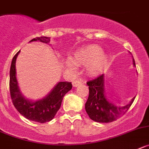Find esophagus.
<instances>
[{
	"label": "esophagus",
	"mask_w": 149,
	"mask_h": 149,
	"mask_svg": "<svg viewBox=\"0 0 149 149\" xmlns=\"http://www.w3.org/2000/svg\"><path fill=\"white\" fill-rule=\"evenodd\" d=\"M81 84V81L79 80H74L73 82H72V86H73L74 87H77L79 85H80Z\"/></svg>",
	"instance_id": "obj_1"
}]
</instances>
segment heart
<instances>
[{
	"label": "heart",
	"mask_w": 149,
	"mask_h": 149,
	"mask_svg": "<svg viewBox=\"0 0 149 149\" xmlns=\"http://www.w3.org/2000/svg\"><path fill=\"white\" fill-rule=\"evenodd\" d=\"M108 61L107 55L103 52L101 47L97 45H90L76 52L72 60L66 59L65 65L71 70H75V64L86 65L88 73L95 76L106 69Z\"/></svg>",
	"instance_id": "obj_1"
}]
</instances>
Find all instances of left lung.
<instances>
[{
  "instance_id": "1",
  "label": "left lung",
  "mask_w": 149,
  "mask_h": 149,
  "mask_svg": "<svg viewBox=\"0 0 149 149\" xmlns=\"http://www.w3.org/2000/svg\"><path fill=\"white\" fill-rule=\"evenodd\" d=\"M133 65H135L133 58ZM88 86L89 95L85 104V109L88 117L98 123H111L120 117L130 108L134 100L132 98L126 106H117L109 102L105 94V76L101 74L97 78L86 83Z\"/></svg>"
}]
</instances>
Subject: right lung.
<instances>
[{
  "mask_svg": "<svg viewBox=\"0 0 149 149\" xmlns=\"http://www.w3.org/2000/svg\"><path fill=\"white\" fill-rule=\"evenodd\" d=\"M40 41L49 43L50 38L40 37L29 42ZM19 52L14 56L9 72V89L13 105L20 114L29 120L44 123L52 120L61 106L64 95L72 88L71 82H59L46 97L36 101L26 99L22 95L16 77L15 63Z\"/></svg>",
  "mask_w": 149,
  "mask_h": 149,
  "instance_id": "add662e5",
  "label": "right lung"
}]
</instances>
